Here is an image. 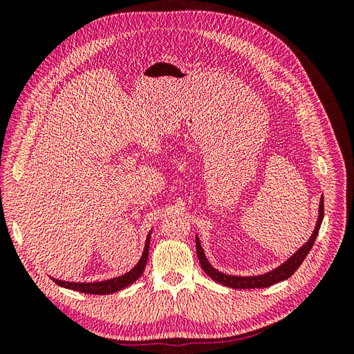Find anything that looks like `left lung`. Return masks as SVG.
<instances>
[{
    "instance_id": "8db88e82",
    "label": "left lung",
    "mask_w": 354,
    "mask_h": 354,
    "mask_svg": "<svg viewBox=\"0 0 354 354\" xmlns=\"http://www.w3.org/2000/svg\"><path fill=\"white\" fill-rule=\"evenodd\" d=\"M324 220V195L320 198V203H319V218L316 223V227L312 236L307 241V243H304L301 248H299L291 259L288 261H285L281 267H277V269L266 273V274H260V276H248V277H241V276H230V274H224L218 270L214 269V267L209 264V261L207 260L205 254H203V250L201 246V242L196 236V254H198V259L201 263L202 270L205 272L212 281H216L224 286H229V288H234V289H251V288H267V286H272L277 282L285 281L288 277H291L299 266L303 264L304 259L307 257V254L312 250V246L315 245V241L317 238V233L320 229V224H322Z\"/></svg>"
}]
</instances>
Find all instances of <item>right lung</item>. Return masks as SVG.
<instances>
[{"label": "right lung", "instance_id": "obj_1", "mask_svg": "<svg viewBox=\"0 0 354 354\" xmlns=\"http://www.w3.org/2000/svg\"><path fill=\"white\" fill-rule=\"evenodd\" d=\"M149 245H151V233L147 234L146 239V245L143 250V255L140 261L137 263V266L134 269H131L128 273L113 277V279H108V281H102V282H88V283H80V282H65V281H59V279H53V282H56L59 286L68 288V289H73V291L78 292H84V294H94V295H106V294H113L116 291H121L125 286L131 285L133 282H136L138 277L142 276L146 263H147V255H149Z\"/></svg>", "mask_w": 354, "mask_h": 354}]
</instances>
